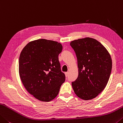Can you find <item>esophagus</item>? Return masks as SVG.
<instances>
[{
	"label": "esophagus",
	"mask_w": 123,
	"mask_h": 123,
	"mask_svg": "<svg viewBox=\"0 0 123 123\" xmlns=\"http://www.w3.org/2000/svg\"><path fill=\"white\" fill-rule=\"evenodd\" d=\"M65 76L66 77H68V76H69V72H65Z\"/></svg>",
	"instance_id": "1"
}]
</instances>
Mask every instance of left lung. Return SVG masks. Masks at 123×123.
<instances>
[{
	"label": "left lung",
	"mask_w": 123,
	"mask_h": 123,
	"mask_svg": "<svg viewBox=\"0 0 123 123\" xmlns=\"http://www.w3.org/2000/svg\"><path fill=\"white\" fill-rule=\"evenodd\" d=\"M77 59L78 76L72 82L74 91L84 100L96 97L108 83L112 62L110 53L97 40L86 37L72 41Z\"/></svg>",
	"instance_id": "8db88e82"
}]
</instances>
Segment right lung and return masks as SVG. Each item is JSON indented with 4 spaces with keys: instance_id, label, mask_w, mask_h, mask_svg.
<instances>
[{
    "instance_id": "obj_1",
    "label": "right lung",
    "mask_w": 123,
    "mask_h": 123,
    "mask_svg": "<svg viewBox=\"0 0 123 123\" xmlns=\"http://www.w3.org/2000/svg\"><path fill=\"white\" fill-rule=\"evenodd\" d=\"M62 49L61 43L42 39L30 42L21 52L19 74L22 82L26 90L40 101L54 99L65 82L58 58Z\"/></svg>"
}]
</instances>
